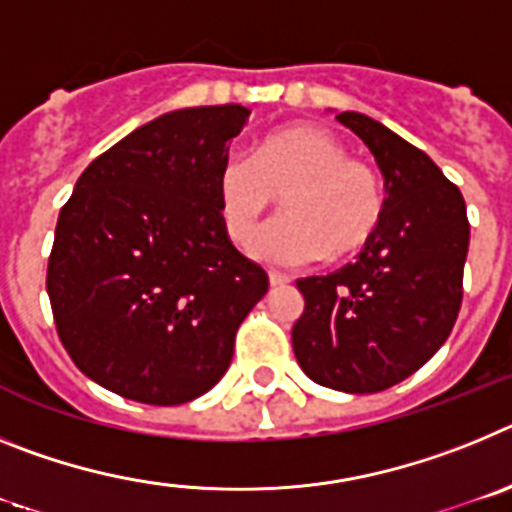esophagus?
<instances>
[{"label": "esophagus", "mask_w": 512, "mask_h": 512, "mask_svg": "<svg viewBox=\"0 0 512 512\" xmlns=\"http://www.w3.org/2000/svg\"><path fill=\"white\" fill-rule=\"evenodd\" d=\"M269 284H271V287H284V284H289V277H284V274H277V271H271Z\"/></svg>", "instance_id": "obj_1"}]
</instances>
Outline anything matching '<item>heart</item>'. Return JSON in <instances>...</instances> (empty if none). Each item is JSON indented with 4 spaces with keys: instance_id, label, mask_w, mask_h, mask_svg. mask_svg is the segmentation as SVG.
Segmentation results:
<instances>
[{
    "instance_id": "1",
    "label": "heart",
    "mask_w": 512,
    "mask_h": 512,
    "mask_svg": "<svg viewBox=\"0 0 512 512\" xmlns=\"http://www.w3.org/2000/svg\"><path fill=\"white\" fill-rule=\"evenodd\" d=\"M274 197H282L284 215L253 238L248 253L279 269L361 251L387 207L382 174L348 156L346 143L318 125L266 135L251 158L230 156L217 171V212L230 241L246 243Z\"/></svg>"
}]
</instances>
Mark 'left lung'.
<instances>
[{"mask_svg": "<svg viewBox=\"0 0 512 512\" xmlns=\"http://www.w3.org/2000/svg\"><path fill=\"white\" fill-rule=\"evenodd\" d=\"M336 120L372 151L387 207L354 264L297 279L305 310L292 325V348L312 382L366 395L408 379L449 338L469 220L459 187L420 148L361 112Z\"/></svg>", "mask_w": 512, "mask_h": 512, "instance_id": "8db88e82", "label": "left lung"}]
</instances>
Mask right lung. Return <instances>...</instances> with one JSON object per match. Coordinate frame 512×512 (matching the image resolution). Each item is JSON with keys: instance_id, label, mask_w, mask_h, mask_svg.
I'll return each instance as SVG.
<instances>
[{"instance_id": "1", "label": "right lung", "mask_w": 512, "mask_h": 512, "mask_svg": "<svg viewBox=\"0 0 512 512\" xmlns=\"http://www.w3.org/2000/svg\"><path fill=\"white\" fill-rule=\"evenodd\" d=\"M241 104L146 122L94 158L48 259L58 338L92 382L146 405L212 390L269 277L230 243L215 200Z\"/></svg>"}]
</instances>
